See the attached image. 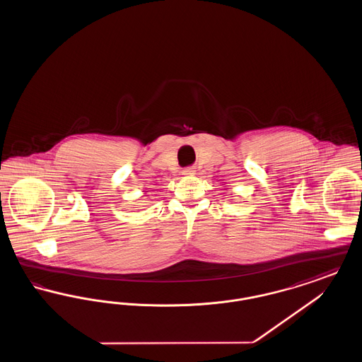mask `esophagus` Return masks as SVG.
I'll return each instance as SVG.
<instances>
[{"mask_svg":"<svg viewBox=\"0 0 362 362\" xmlns=\"http://www.w3.org/2000/svg\"><path fill=\"white\" fill-rule=\"evenodd\" d=\"M183 175H194L195 173V170L192 168V167H189V168H185L183 171H182Z\"/></svg>","mask_w":362,"mask_h":362,"instance_id":"esophagus-1","label":"esophagus"}]
</instances>
